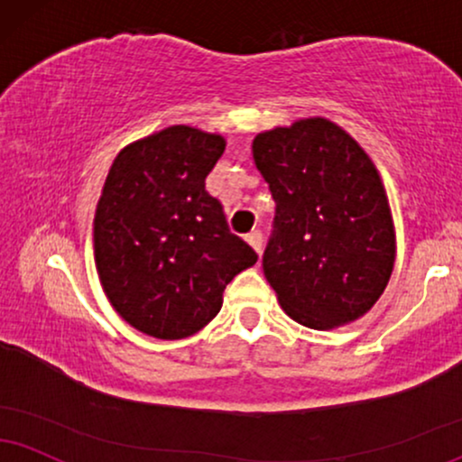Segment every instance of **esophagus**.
Instances as JSON below:
<instances>
[{"instance_id":"34e87169","label":"esophagus","mask_w":462,"mask_h":462,"mask_svg":"<svg viewBox=\"0 0 462 462\" xmlns=\"http://www.w3.org/2000/svg\"><path fill=\"white\" fill-rule=\"evenodd\" d=\"M246 242L250 244V246H253L254 253L261 254V250H263V233H261V231H253V233H248V236H246Z\"/></svg>"}]
</instances>
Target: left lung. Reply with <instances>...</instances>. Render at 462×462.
<instances>
[{"label": "left lung", "instance_id": "obj_1", "mask_svg": "<svg viewBox=\"0 0 462 462\" xmlns=\"http://www.w3.org/2000/svg\"><path fill=\"white\" fill-rule=\"evenodd\" d=\"M253 158L276 201L263 274L278 304L310 329L373 309L396 261L383 181L353 136L326 117L259 133Z\"/></svg>", "mask_w": 462, "mask_h": 462}]
</instances>
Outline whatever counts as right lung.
Instances as JSON below:
<instances>
[{"instance_id":"add662e5","label":"right lung","mask_w":462,"mask_h":462,"mask_svg":"<svg viewBox=\"0 0 462 462\" xmlns=\"http://www.w3.org/2000/svg\"><path fill=\"white\" fill-rule=\"evenodd\" d=\"M225 145L220 134L169 126L124 147L102 186L94 216L100 284L117 315L153 338L203 329L226 284L257 263L205 190Z\"/></svg>"}]
</instances>
